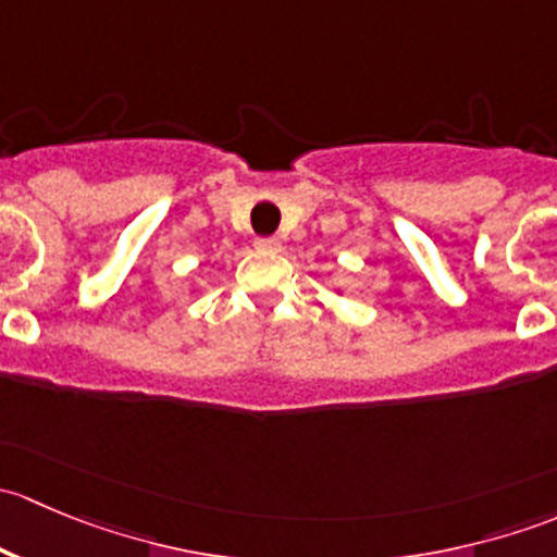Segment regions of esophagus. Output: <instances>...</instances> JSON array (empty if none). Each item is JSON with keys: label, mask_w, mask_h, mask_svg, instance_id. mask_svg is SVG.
<instances>
[{"label": "esophagus", "mask_w": 557, "mask_h": 557, "mask_svg": "<svg viewBox=\"0 0 557 557\" xmlns=\"http://www.w3.org/2000/svg\"><path fill=\"white\" fill-rule=\"evenodd\" d=\"M256 247L261 252H277L280 250V239L277 237H258Z\"/></svg>", "instance_id": "esophagus-1"}]
</instances>
